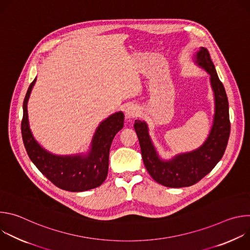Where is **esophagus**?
Here are the masks:
<instances>
[{"instance_id":"obj_1","label":"esophagus","mask_w":250,"mask_h":250,"mask_svg":"<svg viewBox=\"0 0 250 250\" xmlns=\"http://www.w3.org/2000/svg\"><path fill=\"white\" fill-rule=\"evenodd\" d=\"M125 118L126 119H133L136 118L139 115V110L136 108L134 104H129L126 106L125 109Z\"/></svg>"}]
</instances>
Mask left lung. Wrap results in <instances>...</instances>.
<instances>
[{
  "instance_id": "obj_1",
  "label": "left lung",
  "mask_w": 250,
  "mask_h": 250,
  "mask_svg": "<svg viewBox=\"0 0 250 250\" xmlns=\"http://www.w3.org/2000/svg\"><path fill=\"white\" fill-rule=\"evenodd\" d=\"M193 59L209 75L215 100L212 125L204 144L192 151L176 154L171 159H162L150 138L147 124L136 120L133 125L146 170L157 183L170 188L192 186L209 173L222 159L230 132L227 93L208 49L200 47Z\"/></svg>"
}]
</instances>
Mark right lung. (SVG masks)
I'll list each match as a JSON object with an SVG mask.
<instances>
[{
  "label": "right lung",
  "instance_id": "add662e5",
  "mask_svg": "<svg viewBox=\"0 0 250 250\" xmlns=\"http://www.w3.org/2000/svg\"><path fill=\"white\" fill-rule=\"evenodd\" d=\"M35 81L37 78L29 85L22 104L21 135L30 160L49 181L62 190L83 192L101 186L108 175L112 141L124 126V113L117 112L100 123L87 153L53 154L39 144L29 128L27 102Z\"/></svg>",
  "mask_w": 250,
  "mask_h": 250
}]
</instances>
